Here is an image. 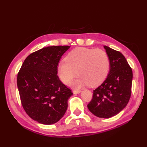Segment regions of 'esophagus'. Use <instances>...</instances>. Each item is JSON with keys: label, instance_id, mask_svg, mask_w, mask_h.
Masks as SVG:
<instances>
[{"label": "esophagus", "instance_id": "obj_1", "mask_svg": "<svg viewBox=\"0 0 147 147\" xmlns=\"http://www.w3.org/2000/svg\"><path fill=\"white\" fill-rule=\"evenodd\" d=\"M80 92H81V90H73L74 94H76V93H80Z\"/></svg>", "mask_w": 147, "mask_h": 147}]
</instances>
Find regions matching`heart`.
I'll return each mask as SVG.
<instances>
[{
	"instance_id": "heart-1",
	"label": "heart",
	"mask_w": 147,
	"mask_h": 147,
	"mask_svg": "<svg viewBox=\"0 0 147 147\" xmlns=\"http://www.w3.org/2000/svg\"><path fill=\"white\" fill-rule=\"evenodd\" d=\"M65 60L58 64L59 77L62 83L68 85L78 74L79 78L74 83L76 88L88 84L90 86L100 85L110 71V57L102 49L76 48L69 53Z\"/></svg>"
}]
</instances>
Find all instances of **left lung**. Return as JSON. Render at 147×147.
I'll return each instance as SVG.
<instances>
[{
  "mask_svg": "<svg viewBox=\"0 0 147 147\" xmlns=\"http://www.w3.org/2000/svg\"><path fill=\"white\" fill-rule=\"evenodd\" d=\"M104 48L110 57L111 69L104 83L93 90L92 99L87 107L96 117L109 118L117 115L128 103L133 72L121 52L107 46Z\"/></svg>",
  "mask_w": 147,
  "mask_h": 147,
  "instance_id": "left-lung-1",
  "label": "left lung"
}]
</instances>
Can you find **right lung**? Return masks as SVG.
Returning a JSON list of instances; mask_svg holds the SVG:
<instances>
[{"label": "right lung", "instance_id": "obj_1", "mask_svg": "<svg viewBox=\"0 0 147 147\" xmlns=\"http://www.w3.org/2000/svg\"><path fill=\"white\" fill-rule=\"evenodd\" d=\"M70 46H51L30 54L18 73L22 106L39 123L52 124L63 117L73 95L57 76L59 62Z\"/></svg>", "mask_w": 147, "mask_h": 147}]
</instances>
